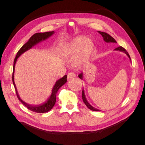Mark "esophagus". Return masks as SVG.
I'll use <instances>...</instances> for the list:
<instances>
[{
	"instance_id": "1",
	"label": "esophagus",
	"mask_w": 145,
	"mask_h": 145,
	"mask_svg": "<svg viewBox=\"0 0 145 145\" xmlns=\"http://www.w3.org/2000/svg\"><path fill=\"white\" fill-rule=\"evenodd\" d=\"M76 77V74L73 72H69L68 74V79H70V78H73Z\"/></svg>"
}]
</instances>
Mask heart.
<instances>
[{"label":"heart","mask_w":145,"mask_h":145,"mask_svg":"<svg viewBox=\"0 0 145 145\" xmlns=\"http://www.w3.org/2000/svg\"><path fill=\"white\" fill-rule=\"evenodd\" d=\"M94 49V44L89 39L80 36L76 37L68 47L63 49L65 56L75 57L76 65L79 66L86 63L89 60Z\"/></svg>","instance_id":"1"}]
</instances>
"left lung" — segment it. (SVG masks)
I'll return each mask as SVG.
<instances>
[{"instance_id":"1","label":"left lung","mask_w":145,"mask_h":145,"mask_svg":"<svg viewBox=\"0 0 145 145\" xmlns=\"http://www.w3.org/2000/svg\"><path fill=\"white\" fill-rule=\"evenodd\" d=\"M99 34H100L101 35H102L103 38V40L106 42H113V43H117V42L116 41V40L114 39L112 37H111L110 35L108 34V33H104V32H102V31H98ZM115 50H119L120 51H123L125 52V53L128 55V56L129 57V58L130 59V56L128 54V52L126 51V50L125 49V48H123L122 46H118L117 48H116ZM78 77L80 78L81 79H82V77H83V74L82 73H80L78 74ZM82 99H83V102H84V103L86 105V106L89 109H91V110L92 111H99V109H95L94 108H93V106H91V105H89V103L88 102V101L86 100V97H85V94H84V91H83V90L82 91Z\"/></svg>"}]
</instances>
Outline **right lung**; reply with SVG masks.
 I'll return each instance as SVG.
<instances>
[{"label":"right lung","mask_w":145,"mask_h":145,"mask_svg":"<svg viewBox=\"0 0 145 145\" xmlns=\"http://www.w3.org/2000/svg\"><path fill=\"white\" fill-rule=\"evenodd\" d=\"M54 33V31H49V32H45V33H35L34 35L30 37L29 40L24 44L22 47L19 50V51L17 52V55L16 56V58L14 60V65H13V71H12V83L13 85H14V86L15 88L16 89V95L17 96V98L20 101V102L22 103V104L27 107L29 110L35 112H38V113H44L48 112L50 111L51 109L52 108V107L54 106V105H55L56 101V94L57 92L59 90L60 88L65 83L67 82V76L65 75L62 78H61L60 79L57 80L56 82V84L53 87L52 90V94L50 96V97L48 99V100L43 105H38V106H33V105H29L24 102V101L22 100L19 97V96L18 95V93H17L16 87L14 83V67H15V64L17 61V58L22 54H23L24 52L26 51H27L29 50L30 48H31L34 45H35L39 42H41L42 40H44L50 37L52 34Z\"/></svg>","instance_id":"1"}]
</instances>
